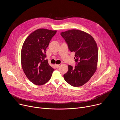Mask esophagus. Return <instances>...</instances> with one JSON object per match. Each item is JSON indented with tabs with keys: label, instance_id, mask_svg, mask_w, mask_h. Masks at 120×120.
Returning <instances> with one entry per match:
<instances>
[{
	"label": "esophagus",
	"instance_id": "esophagus-1",
	"mask_svg": "<svg viewBox=\"0 0 120 120\" xmlns=\"http://www.w3.org/2000/svg\"><path fill=\"white\" fill-rule=\"evenodd\" d=\"M59 66H60L59 64H55V66L56 67V68H58Z\"/></svg>",
	"mask_w": 120,
	"mask_h": 120
}]
</instances>
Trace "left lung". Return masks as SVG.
<instances>
[{
    "mask_svg": "<svg viewBox=\"0 0 120 120\" xmlns=\"http://www.w3.org/2000/svg\"><path fill=\"white\" fill-rule=\"evenodd\" d=\"M64 39L71 52H75L74 67L68 65L64 75L65 81L73 86H81L86 83L96 70L98 48L94 38L82 31L72 29L63 32Z\"/></svg>",
    "mask_w": 120,
    "mask_h": 120,
    "instance_id": "1",
    "label": "left lung"
}]
</instances>
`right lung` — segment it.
<instances>
[{"label":"right lung","mask_w":120,"mask_h":120,"mask_svg":"<svg viewBox=\"0 0 120 120\" xmlns=\"http://www.w3.org/2000/svg\"><path fill=\"white\" fill-rule=\"evenodd\" d=\"M56 31L38 29L26 38L22 46L21 61L24 72L28 80L41 85L47 82L54 69L46 60L45 50Z\"/></svg>","instance_id":"right-lung-1"}]
</instances>
